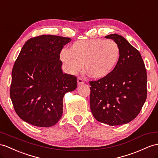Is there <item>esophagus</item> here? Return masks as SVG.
<instances>
[{"label": "esophagus", "mask_w": 158, "mask_h": 158, "mask_svg": "<svg viewBox=\"0 0 158 158\" xmlns=\"http://www.w3.org/2000/svg\"><path fill=\"white\" fill-rule=\"evenodd\" d=\"M77 82H78V85H80V84H82L84 83V80L81 78V77H78V80H77Z\"/></svg>", "instance_id": "esophagus-1"}]
</instances>
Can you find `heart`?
Returning a JSON list of instances; mask_svg holds the SVG:
<instances>
[{
  "instance_id": "1",
  "label": "heart",
  "mask_w": 158,
  "mask_h": 158,
  "mask_svg": "<svg viewBox=\"0 0 158 158\" xmlns=\"http://www.w3.org/2000/svg\"><path fill=\"white\" fill-rule=\"evenodd\" d=\"M120 49L113 40L94 39L74 42L61 53V59L72 73L82 68L92 78L104 79L113 72L118 63Z\"/></svg>"
}]
</instances>
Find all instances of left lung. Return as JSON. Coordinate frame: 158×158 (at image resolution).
Here are the masks:
<instances>
[{"mask_svg": "<svg viewBox=\"0 0 158 158\" xmlns=\"http://www.w3.org/2000/svg\"><path fill=\"white\" fill-rule=\"evenodd\" d=\"M118 44L120 56L111 74L90 81V106L99 122L110 126L126 124L140 113L147 98V72L139 52L123 37L105 36Z\"/></svg>", "mask_w": 158, "mask_h": 158, "instance_id": "left-lung-1", "label": "left lung"}]
</instances>
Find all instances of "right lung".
Instances as JSON below:
<instances>
[{
  "label": "right lung",
  "instance_id": "obj_1",
  "mask_svg": "<svg viewBox=\"0 0 158 158\" xmlns=\"http://www.w3.org/2000/svg\"><path fill=\"white\" fill-rule=\"evenodd\" d=\"M69 37L42 35L25 42L12 70L10 97L22 120L41 127L62 116L63 98L77 87V78L64 74L60 54Z\"/></svg>",
  "mask_w": 158,
  "mask_h": 158
}]
</instances>
